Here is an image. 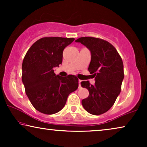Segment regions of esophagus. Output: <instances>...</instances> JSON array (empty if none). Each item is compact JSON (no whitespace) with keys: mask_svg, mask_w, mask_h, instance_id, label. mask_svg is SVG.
Masks as SVG:
<instances>
[{"mask_svg":"<svg viewBox=\"0 0 147 147\" xmlns=\"http://www.w3.org/2000/svg\"><path fill=\"white\" fill-rule=\"evenodd\" d=\"M81 80H79V88H81Z\"/></svg>","mask_w":147,"mask_h":147,"instance_id":"1","label":"esophagus"}]
</instances>
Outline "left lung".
Listing matches in <instances>:
<instances>
[{
	"mask_svg": "<svg viewBox=\"0 0 147 147\" xmlns=\"http://www.w3.org/2000/svg\"><path fill=\"white\" fill-rule=\"evenodd\" d=\"M76 42L81 43L91 52L88 71L95 77V84L88 81L81 82L87 88L89 96L82 104L86 111L100 115L109 110L120 93L124 79V65L115 47L109 42L99 38L80 37Z\"/></svg>",
	"mask_w": 147,
	"mask_h": 147,
	"instance_id": "1",
	"label": "left lung"
}]
</instances>
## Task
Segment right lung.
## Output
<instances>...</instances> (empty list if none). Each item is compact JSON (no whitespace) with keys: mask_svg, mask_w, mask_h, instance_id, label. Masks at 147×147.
Wrapping results in <instances>:
<instances>
[{"mask_svg":"<svg viewBox=\"0 0 147 147\" xmlns=\"http://www.w3.org/2000/svg\"><path fill=\"white\" fill-rule=\"evenodd\" d=\"M74 38L43 37L34 43L24 57L22 81L27 97L38 111L45 114L59 112L69 94L78 88L74 75H55L53 68L62 63L63 49Z\"/></svg>","mask_w":147,"mask_h":147,"instance_id":"obj_1","label":"right lung"}]
</instances>
